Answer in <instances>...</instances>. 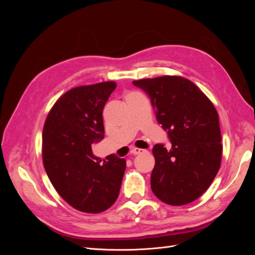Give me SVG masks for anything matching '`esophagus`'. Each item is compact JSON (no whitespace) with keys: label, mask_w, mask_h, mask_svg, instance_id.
<instances>
[{"label":"esophagus","mask_w":255,"mask_h":255,"mask_svg":"<svg viewBox=\"0 0 255 255\" xmlns=\"http://www.w3.org/2000/svg\"><path fill=\"white\" fill-rule=\"evenodd\" d=\"M143 152H144V150L143 149H139V148H135V149L132 150V153L134 154V155H138V154H141Z\"/></svg>","instance_id":"esophagus-1"}]
</instances>
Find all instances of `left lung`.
<instances>
[{"mask_svg":"<svg viewBox=\"0 0 255 255\" xmlns=\"http://www.w3.org/2000/svg\"><path fill=\"white\" fill-rule=\"evenodd\" d=\"M150 97L171 149L155 144L151 188L169 205L194 202L211 186L222 155L219 117L214 104L191 81L177 75L133 81Z\"/></svg>","mask_w":255,"mask_h":255,"instance_id":"obj_1","label":"left lung"}]
</instances>
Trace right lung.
<instances>
[{
  "instance_id": "right-lung-1",
  "label": "right lung",
  "mask_w": 255,
  "mask_h": 255,
  "mask_svg": "<svg viewBox=\"0 0 255 255\" xmlns=\"http://www.w3.org/2000/svg\"><path fill=\"white\" fill-rule=\"evenodd\" d=\"M117 84L102 82L68 90L53 105L42 130V161L58 195L75 210L102 213L116 202L127 161L102 160L91 144L104 138L103 109Z\"/></svg>"
}]
</instances>
